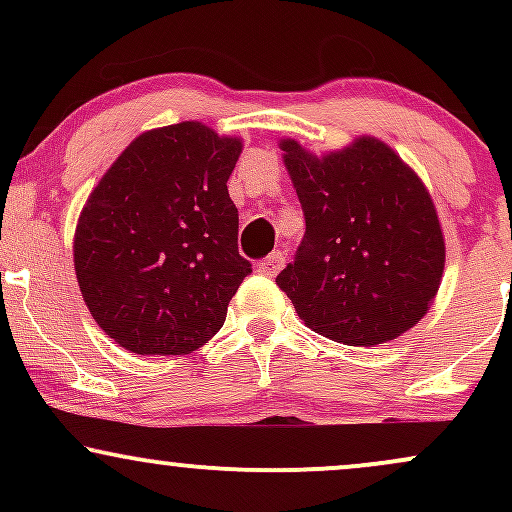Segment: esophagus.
Instances as JSON below:
<instances>
[{"label": "esophagus", "mask_w": 512, "mask_h": 512, "mask_svg": "<svg viewBox=\"0 0 512 512\" xmlns=\"http://www.w3.org/2000/svg\"><path fill=\"white\" fill-rule=\"evenodd\" d=\"M284 264H286L284 252H272V255L257 262V272L264 274V276H276L281 272V269H284Z\"/></svg>", "instance_id": "esophagus-1"}]
</instances>
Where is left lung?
<instances>
[{
	"instance_id": "left-lung-1",
	"label": "left lung",
	"mask_w": 512,
	"mask_h": 512,
	"mask_svg": "<svg viewBox=\"0 0 512 512\" xmlns=\"http://www.w3.org/2000/svg\"><path fill=\"white\" fill-rule=\"evenodd\" d=\"M305 236L276 276L298 317L349 346L397 339L426 315L445 243L431 195L390 146L363 137L325 158L281 142Z\"/></svg>"
}]
</instances>
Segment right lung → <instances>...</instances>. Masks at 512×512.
I'll list each match as a JSON object with an SVG mask.
<instances>
[{"instance_id": "right-lung-1", "label": "right lung", "mask_w": 512, "mask_h": 512, "mask_svg": "<svg viewBox=\"0 0 512 512\" xmlns=\"http://www.w3.org/2000/svg\"><path fill=\"white\" fill-rule=\"evenodd\" d=\"M240 142L202 122L139 134L88 197L74 236L81 296L134 354L209 342L252 264L238 252L226 182Z\"/></svg>"}]
</instances>
